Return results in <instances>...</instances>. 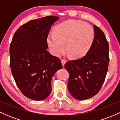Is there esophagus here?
<instances>
[{
  "instance_id": "esophagus-1",
  "label": "esophagus",
  "mask_w": 120,
  "mask_h": 120,
  "mask_svg": "<svg viewBox=\"0 0 120 120\" xmlns=\"http://www.w3.org/2000/svg\"><path fill=\"white\" fill-rule=\"evenodd\" d=\"M61 63H62V65H63V67H64V65L66 63V62H67V61H66L65 60H64V59H62V60H61Z\"/></svg>"
}]
</instances>
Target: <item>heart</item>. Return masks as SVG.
Listing matches in <instances>:
<instances>
[{
  "label": "heart",
  "instance_id": "1",
  "mask_svg": "<svg viewBox=\"0 0 120 120\" xmlns=\"http://www.w3.org/2000/svg\"><path fill=\"white\" fill-rule=\"evenodd\" d=\"M94 39V30L87 23L70 20L56 26L54 33H49L47 42L51 52L59 56L65 49L73 58H80L87 53Z\"/></svg>",
  "mask_w": 120,
  "mask_h": 120
}]
</instances>
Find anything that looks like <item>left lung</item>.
<instances>
[{
  "label": "left lung",
  "instance_id": "left-lung-1",
  "mask_svg": "<svg viewBox=\"0 0 120 120\" xmlns=\"http://www.w3.org/2000/svg\"><path fill=\"white\" fill-rule=\"evenodd\" d=\"M94 39L86 55L70 60L64 67L69 73L68 89L75 99L83 100L99 91L107 75L109 61V44L104 33L94 25Z\"/></svg>",
  "mask_w": 120,
  "mask_h": 120
}]
</instances>
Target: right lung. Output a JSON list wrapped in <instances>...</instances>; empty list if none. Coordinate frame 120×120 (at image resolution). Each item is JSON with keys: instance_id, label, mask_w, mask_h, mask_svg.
Returning <instances> with one entry per match:
<instances>
[{"instance_id": "obj_1", "label": "right lung", "mask_w": 120, "mask_h": 120, "mask_svg": "<svg viewBox=\"0 0 120 120\" xmlns=\"http://www.w3.org/2000/svg\"><path fill=\"white\" fill-rule=\"evenodd\" d=\"M57 16L31 20L15 32L9 48L10 66L21 93L34 100H43L51 92V79L62 68L60 60L47 50V38Z\"/></svg>"}]
</instances>
